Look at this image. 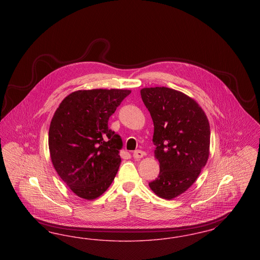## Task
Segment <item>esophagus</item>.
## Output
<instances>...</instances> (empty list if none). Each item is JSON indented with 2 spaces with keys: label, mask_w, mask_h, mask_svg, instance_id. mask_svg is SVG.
<instances>
[{
  "label": "esophagus",
  "mask_w": 260,
  "mask_h": 260,
  "mask_svg": "<svg viewBox=\"0 0 260 260\" xmlns=\"http://www.w3.org/2000/svg\"><path fill=\"white\" fill-rule=\"evenodd\" d=\"M144 155H145V153L143 151H141V150H136V151L134 152V158L136 160H140L141 158H143Z\"/></svg>",
  "instance_id": "1"
}]
</instances>
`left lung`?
<instances>
[{"label":"left lung","mask_w":260,"mask_h":260,"mask_svg":"<svg viewBox=\"0 0 260 260\" xmlns=\"http://www.w3.org/2000/svg\"><path fill=\"white\" fill-rule=\"evenodd\" d=\"M141 99L154 124L159 176L149 183L160 198L173 200L197 180L210 156V123L195 99L170 87H144Z\"/></svg>","instance_id":"left-lung-1"}]
</instances>
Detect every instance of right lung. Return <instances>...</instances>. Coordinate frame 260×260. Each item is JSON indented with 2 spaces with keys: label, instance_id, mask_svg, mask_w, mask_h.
Returning <instances> with one entry per match:
<instances>
[{
  "label": "right lung",
  "instance_id": "obj_1",
  "mask_svg": "<svg viewBox=\"0 0 260 260\" xmlns=\"http://www.w3.org/2000/svg\"><path fill=\"white\" fill-rule=\"evenodd\" d=\"M131 89H80L63 99L50 122L54 170L80 198L94 200L111 185L122 159L120 136L108 120Z\"/></svg>",
  "mask_w": 260,
  "mask_h": 260
}]
</instances>
